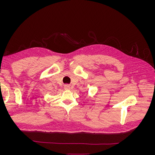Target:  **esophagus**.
Segmentation results:
<instances>
[{
  "mask_svg": "<svg viewBox=\"0 0 155 155\" xmlns=\"http://www.w3.org/2000/svg\"><path fill=\"white\" fill-rule=\"evenodd\" d=\"M64 88L65 89V90H69V89L70 88V86L69 85H64Z\"/></svg>",
  "mask_w": 155,
  "mask_h": 155,
  "instance_id": "1",
  "label": "esophagus"
}]
</instances>
